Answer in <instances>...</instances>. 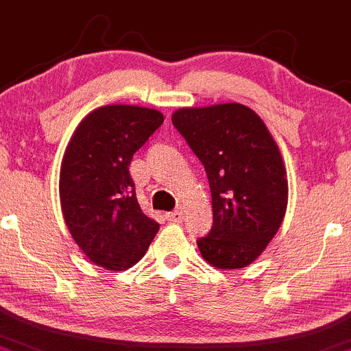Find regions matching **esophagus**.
Returning <instances> with one entry per match:
<instances>
[{"instance_id": "obj_1", "label": "esophagus", "mask_w": 351, "mask_h": 351, "mask_svg": "<svg viewBox=\"0 0 351 351\" xmlns=\"http://www.w3.org/2000/svg\"><path fill=\"white\" fill-rule=\"evenodd\" d=\"M166 219L173 223H180L183 220V212L180 208L175 210V212H169V213H166Z\"/></svg>"}]
</instances>
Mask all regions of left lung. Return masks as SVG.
I'll list each match as a JSON object with an SVG mask.
<instances>
[{
	"mask_svg": "<svg viewBox=\"0 0 351 351\" xmlns=\"http://www.w3.org/2000/svg\"><path fill=\"white\" fill-rule=\"evenodd\" d=\"M171 121L205 166L212 191V230L197 241L202 257L217 269L247 267L286 215L281 151L264 121L237 102L182 108Z\"/></svg>",
	"mask_w": 351,
	"mask_h": 351,
	"instance_id": "8db88e82",
	"label": "left lung"
}]
</instances>
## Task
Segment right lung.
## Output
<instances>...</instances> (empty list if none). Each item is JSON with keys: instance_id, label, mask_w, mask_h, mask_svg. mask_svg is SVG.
I'll return each instance as SVG.
<instances>
[{"instance_id": "1", "label": "right lung", "mask_w": 351, "mask_h": 351, "mask_svg": "<svg viewBox=\"0 0 351 351\" xmlns=\"http://www.w3.org/2000/svg\"><path fill=\"white\" fill-rule=\"evenodd\" d=\"M163 121L156 109L102 106L70 138L58 182L62 213L79 249L99 267L134 265L160 230L138 204L129 165Z\"/></svg>"}]
</instances>
